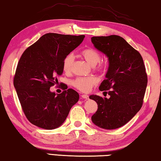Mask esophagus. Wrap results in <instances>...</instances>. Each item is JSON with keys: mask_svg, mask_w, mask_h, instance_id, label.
<instances>
[{"mask_svg": "<svg viewBox=\"0 0 161 161\" xmlns=\"http://www.w3.org/2000/svg\"><path fill=\"white\" fill-rule=\"evenodd\" d=\"M81 98L87 100V99H89V96H88L87 94H82V95H81Z\"/></svg>", "mask_w": 161, "mask_h": 161, "instance_id": "obj_1", "label": "esophagus"}]
</instances>
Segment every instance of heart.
I'll return each mask as SVG.
<instances>
[{
  "instance_id": "b5f03b06",
  "label": "heart",
  "mask_w": 161,
  "mask_h": 161,
  "mask_svg": "<svg viewBox=\"0 0 161 161\" xmlns=\"http://www.w3.org/2000/svg\"><path fill=\"white\" fill-rule=\"evenodd\" d=\"M80 56L86 61V62L92 67H94L98 64L97 69H101L103 68V64L100 62L101 59L100 53L97 50L94 48L89 47L86 48L80 52ZM75 61V57L73 54L69 53L65 56L63 61V69L67 73H69L72 71V66H73ZM97 83V80L94 77H80L72 82V85L75 88L78 89L79 91L83 92H88L92 89L96 83Z\"/></svg>"
}]
</instances>
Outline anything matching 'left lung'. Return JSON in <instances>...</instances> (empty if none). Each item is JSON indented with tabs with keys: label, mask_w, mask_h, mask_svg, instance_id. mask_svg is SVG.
<instances>
[{
	"label": "left lung",
	"mask_w": 161,
	"mask_h": 161,
	"mask_svg": "<svg viewBox=\"0 0 161 161\" xmlns=\"http://www.w3.org/2000/svg\"><path fill=\"white\" fill-rule=\"evenodd\" d=\"M94 47L107 56L108 69L99 87L109 98L90 95L97 103L92 121L100 128L113 130L123 126L138 111L147 85V75L141 54L117 35L93 36Z\"/></svg>",
	"instance_id": "left-lung-1"
}]
</instances>
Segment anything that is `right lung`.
<instances>
[{
	"label": "right lung",
	"mask_w": 161,
	"mask_h": 161,
	"mask_svg": "<svg viewBox=\"0 0 161 161\" xmlns=\"http://www.w3.org/2000/svg\"><path fill=\"white\" fill-rule=\"evenodd\" d=\"M84 35L72 36L49 33L41 36L22 55L14 78V86L26 118L46 130L64 122L79 100L72 89L56 94L50 88L63 73L65 56L80 45Z\"/></svg>",
	"instance_id": "1"
}]
</instances>
